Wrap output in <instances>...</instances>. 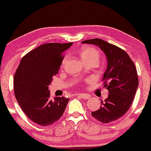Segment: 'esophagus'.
<instances>
[{
    "label": "esophagus",
    "mask_w": 151,
    "mask_h": 151,
    "mask_svg": "<svg viewBox=\"0 0 151 151\" xmlns=\"http://www.w3.org/2000/svg\"><path fill=\"white\" fill-rule=\"evenodd\" d=\"M76 95H77L78 97L81 98V99H83L87 100V99H88L89 98H90V96H88V95L86 94H77Z\"/></svg>",
    "instance_id": "1"
}]
</instances>
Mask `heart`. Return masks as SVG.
<instances>
[{
  "label": "heart",
  "mask_w": 151,
  "mask_h": 151,
  "mask_svg": "<svg viewBox=\"0 0 151 151\" xmlns=\"http://www.w3.org/2000/svg\"><path fill=\"white\" fill-rule=\"evenodd\" d=\"M80 55L83 61L89 60V59H94L98 61L100 57V52L96 48L92 46H85L81 48ZM68 56H65L61 62V66H63L66 62Z\"/></svg>",
  "instance_id": "heart-1"
}]
</instances>
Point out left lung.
Segmentation results:
<instances>
[{
  "label": "left lung",
  "instance_id": "obj_1",
  "mask_svg": "<svg viewBox=\"0 0 151 151\" xmlns=\"http://www.w3.org/2000/svg\"><path fill=\"white\" fill-rule=\"evenodd\" d=\"M82 43L98 46L107 59L103 81L109 94L101 102V107L91 113L92 116L106 124L117 120L129 109L136 93L138 86L136 67L129 55L116 45L99 38L85 40Z\"/></svg>",
  "mask_w": 151,
  "mask_h": 151
}]
</instances>
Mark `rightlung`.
I'll list each match as a JSON object with an SVG mask.
<instances>
[{
  "label": "right lung",
  "instance_id": "obj_1",
  "mask_svg": "<svg viewBox=\"0 0 151 151\" xmlns=\"http://www.w3.org/2000/svg\"><path fill=\"white\" fill-rule=\"evenodd\" d=\"M70 43H47L31 50L21 59L14 78L16 99L31 121L48 126L62 116L69 99H50L48 86L58 73L63 52Z\"/></svg>",
  "mask_w": 151,
  "mask_h": 151
}]
</instances>
